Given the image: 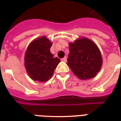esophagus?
I'll list each match as a JSON object with an SVG mask.
<instances>
[{
  "mask_svg": "<svg viewBox=\"0 0 121 121\" xmlns=\"http://www.w3.org/2000/svg\"><path fill=\"white\" fill-rule=\"evenodd\" d=\"M61 60L62 61H64V62H66V61H67V58H66V57H64L63 58H62Z\"/></svg>",
  "mask_w": 121,
  "mask_h": 121,
  "instance_id": "1",
  "label": "esophagus"
}]
</instances>
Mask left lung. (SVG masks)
Listing matches in <instances>:
<instances>
[{
    "instance_id": "8db88e82",
    "label": "left lung",
    "mask_w": 121,
    "mask_h": 121,
    "mask_svg": "<svg viewBox=\"0 0 121 121\" xmlns=\"http://www.w3.org/2000/svg\"><path fill=\"white\" fill-rule=\"evenodd\" d=\"M67 65L82 80L95 77L99 72L102 59L99 49L94 43L86 38L77 39L69 44Z\"/></svg>"
}]
</instances>
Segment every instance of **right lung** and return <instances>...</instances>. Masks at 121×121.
Listing matches in <instances>:
<instances>
[{
	"mask_svg": "<svg viewBox=\"0 0 121 121\" xmlns=\"http://www.w3.org/2000/svg\"><path fill=\"white\" fill-rule=\"evenodd\" d=\"M52 46L46 37L35 39L29 45L26 51L25 67L29 77L33 80L46 82L51 78L60 60L53 58L50 52Z\"/></svg>",
	"mask_w": 121,
	"mask_h": 121,
	"instance_id": "obj_1",
	"label": "right lung"
}]
</instances>
